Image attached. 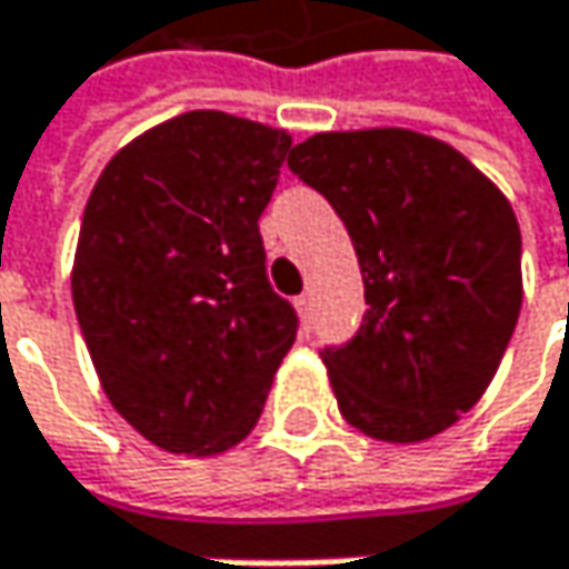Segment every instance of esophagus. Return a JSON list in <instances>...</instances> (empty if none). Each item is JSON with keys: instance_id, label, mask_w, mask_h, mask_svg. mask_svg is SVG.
<instances>
[{"instance_id": "obj_1", "label": "esophagus", "mask_w": 569, "mask_h": 569, "mask_svg": "<svg viewBox=\"0 0 569 569\" xmlns=\"http://www.w3.org/2000/svg\"><path fill=\"white\" fill-rule=\"evenodd\" d=\"M296 309H299V316H302V319H309V309H312V296H309V292H306V296H299V299H296Z\"/></svg>"}]
</instances>
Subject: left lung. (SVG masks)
Here are the masks:
<instances>
[{"label": "left lung", "instance_id": "8db88e82", "mask_svg": "<svg viewBox=\"0 0 569 569\" xmlns=\"http://www.w3.org/2000/svg\"><path fill=\"white\" fill-rule=\"evenodd\" d=\"M289 171L342 217L366 283L356 339L319 352L342 418L392 445L441 435L491 386L520 316L511 200L408 128L312 134Z\"/></svg>", "mask_w": 569, "mask_h": 569}]
</instances>
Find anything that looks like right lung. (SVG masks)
Here are the masks:
<instances>
[{"label":"right lung","mask_w":569,"mask_h":569,"mask_svg":"<svg viewBox=\"0 0 569 569\" xmlns=\"http://www.w3.org/2000/svg\"><path fill=\"white\" fill-rule=\"evenodd\" d=\"M292 138L227 111H183L98 177L71 299L114 411L171 455L240 445L296 342L267 280L260 213Z\"/></svg>","instance_id":"obj_1"}]
</instances>
